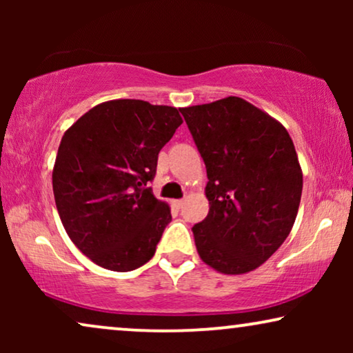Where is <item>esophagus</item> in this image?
<instances>
[{"label":"esophagus","mask_w":353,"mask_h":353,"mask_svg":"<svg viewBox=\"0 0 353 353\" xmlns=\"http://www.w3.org/2000/svg\"><path fill=\"white\" fill-rule=\"evenodd\" d=\"M172 204H173V207H176V209H181L183 204H185V201H183V199H175V201H172Z\"/></svg>","instance_id":"esophagus-1"}]
</instances>
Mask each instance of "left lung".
<instances>
[{
    "mask_svg": "<svg viewBox=\"0 0 353 353\" xmlns=\"http://www.w3.org/2000/svg\"><path fill=\"white\" fill-rule=\"evenodd\" d=\"M207 168L209 214L192 226L202 262L223 274L259 268L291 233L302 168L288 130L238 96L181 108Z\"/></svg>",
    "mask_w": 353,
    "mask_h": 353,
    "instance_id": "8db88e82",
    "label": "left lung"
}]
</instances>
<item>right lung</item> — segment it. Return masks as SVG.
Here are the masks:
<instances>
[{"mask_svg":"<svg viewBox=\"0 0 353 353\" xmlns=\"http://www.w3.org/2000/svg\"><path fill=\"white\" fill-rule=\"evenodd\" d=\"M181 123L176 108L112 99L64 133L52 192L67 234L91 262L132 272L152 259L172 214L146 186Z\"/></svg>","mask_w":353,"mask_h":353,"instance_id":"obj_1","label":"right lung"}]
</instances>
